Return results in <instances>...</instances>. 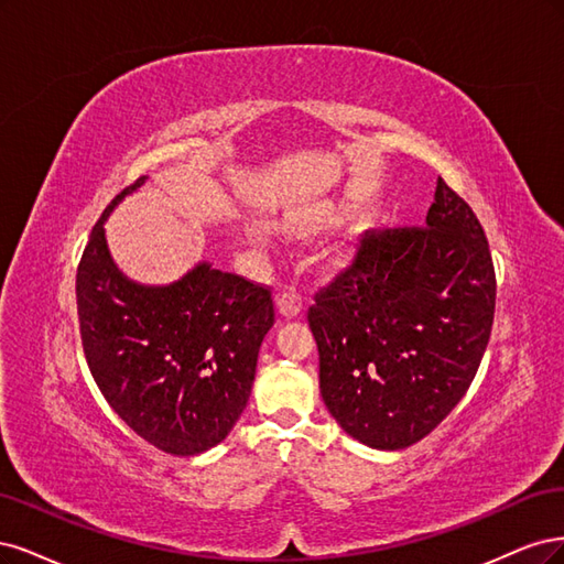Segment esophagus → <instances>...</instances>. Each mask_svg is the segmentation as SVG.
<instances>
[{
	"label": "esophagus",
	"mask_w": 564,
	"mask_h": 564,
	"mask_svg": "<svg viewBox=\"0 0 564 564\" xmlns=\"http://www.w3.org/2000/svg\"><path fill=\"white\" fill-rule=\"evenodd\" d=\"M279 314L285 318H297L302 314V297L295 293V290H281L276 297Z\"/></svg>",
	"instance_id": "1"
}]
</instances>
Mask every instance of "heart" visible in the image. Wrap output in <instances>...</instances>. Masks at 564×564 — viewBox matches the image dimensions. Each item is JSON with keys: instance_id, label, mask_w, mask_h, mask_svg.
Returning <instances> with one entry per match:
<instances>
[{"instance_id": "1", "label": "heart", "mask_w": 564, "mask_h": 564, "mask_svg": "<svg viewBox=\"0 0 564 564\" xmlns=\"http://www.w3.org/2000/svg\"><path fill=\"white\" fill-rule=\"evenodd\" d=\"M337 223V217H321L318 223H314V225H308V227H300V225H295V227H288V234L290 236H306V234H312V231H318V229H325V227H330V225H335ZM248 234H250V239H256V241H267V231L260 227V225H250L248 227Z\"/></svg>"}]
</instances>
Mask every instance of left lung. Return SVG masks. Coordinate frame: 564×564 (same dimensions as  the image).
Returning <instances> with one entry per match:
<instances>
[{"label":"left lung","mask_w":564,"mask_h":564,"mask_svg":"<svg viewBox=\"0 0 564 564\" xmlns=\"http://www.w3.org/2000/svg\"><path fill=\"white\" fill-rule=\"evenodd\" d=\"M495 297L478 217L438 177L426 227L366 231L354 264L308 308L335 422L375 449L420 443L474 381Z\"/></svg>","instance_id":"left-lung-1"}]
</instances>
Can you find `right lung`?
Returning a JSON list of instances; mask_svg holds the SVG:
<instances>
[{"instance_id":"add662e5","label":"right lung","mask_w":564,"mask_h":564,"mask_svg":"<svg viewBox=\"0 0 564 564\" xmlns=\"http://www.w3.org/2000/svg\"><path fill=\"white\" fill-rule=\"evenodd\" d=\"M144 180L126 187L90 231L77 269L82 344L121 420L150 445L194 457L220 445L246 410L274 302L267 288L206 260L166 285L126 276L105 223Z\"/></svg>"}]
</instances>
